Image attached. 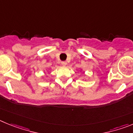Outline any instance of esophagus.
Here are the masks:
<instances>
[{"label": "esophagus", "instance_id": "obj_1", "mask_svg": "<svg viewBox=\"0 0 133 133\" xmlns=\"http://www.w3.org/2000/svg\"><path fill=\"white\" fill-rule=\"evenodd\" d=\"M61 64H62V65L63 66H66V64H67V63H66V61H63V62L61 63Z\"/></svg>", "mask_w": 133, "mask_h": 133}]
</instances>
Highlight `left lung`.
Wrapping results in <instances>:
<instances>
[{
  "mask_svg": "<svg viewBox=\"0 0 133 133\" xmlns=\"http://www.w3.org/2000/svg\"><path fill=\"white\" fill-rule=\"evenodd\" d=\"M81 71H82V69H81Z\"/></svg>",
  "mask_w": 133,
  "mask_h": 133,
  "instance_id": "8db88e82",
  "label": "left lung"
}]
</instances>
